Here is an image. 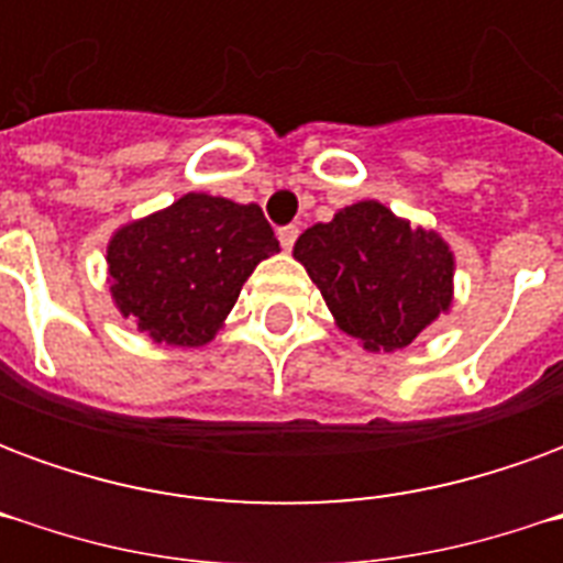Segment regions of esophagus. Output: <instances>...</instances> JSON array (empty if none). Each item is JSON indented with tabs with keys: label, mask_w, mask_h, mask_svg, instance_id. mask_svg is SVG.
<instances>
[{
	"label": "esophagus",
	"mask_w": 563,
	"mask_h": 563,
	"mask_svg": "<svg viewBox=\"0 0 563 563\" xmlns=\"http://www.w3.org/2000/svg\"><path fill=\"white\" fill-rule=\"evenodd\" d=\"M295 238H298V225H283V229H277V241H280L283 250H292Z\"/></svg>",
	"instance_id": "1"
}]
</instances>
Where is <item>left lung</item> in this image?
<instances>
[{
  "instance_id": "8db88e82",
  "label": "left lung",
  "mask_w": 563,
  "mask_h": 563,
  "mask_svg": "<svg viewBox=\"0 0 563 563\" xmlns=\"http://www.w3.org/2000/svg\"><path fill=\"white\" fill-rule=\"evenodd\" d=\"M292 256L325 298L338 329L367 353H395L422 334L455 295V253L374 198L310 225Z\"/></svg>"
}]
</instances>
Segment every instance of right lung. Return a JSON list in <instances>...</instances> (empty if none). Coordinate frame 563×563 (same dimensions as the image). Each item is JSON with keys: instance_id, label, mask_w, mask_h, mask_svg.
<instances>
[{"instance_id": "1", "label": "right lung", "mask_w": 563, "mask_h": 563, "mask_svg": "<svg viewBox=\"0 0 563 563\" xmlns=\"http://www.w3.org/2000/svg\"><path fill=\"white\" fill-rule=\"evenodd\" d=\"M280 250L258 205L186 192L120 225L108 241V286L120 317L153 343L205 346L246 277Z\"/></svg>"}]
</instances>
